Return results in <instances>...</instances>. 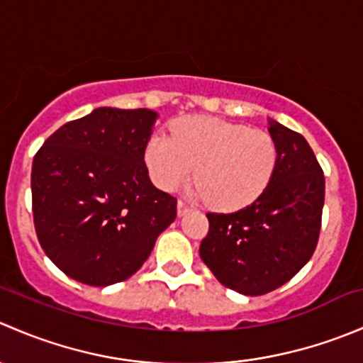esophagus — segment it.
<instances>
[{
    "mask_svg": "<svg viewBox=\"0 0 363 363\" xmlns=\"http://www.w3.org/2000/svg\"><path fill=\"white\" fill-rule=\"evenodd\" d=\"M186 212H189V205L186 202H182V200H179V202H177V216H184Z\"/></svg>",
    "mask_w": 363,
    "mask_h": 363,
    "instance_id": "1",
    "label": "esophagus"
}]
</instances>
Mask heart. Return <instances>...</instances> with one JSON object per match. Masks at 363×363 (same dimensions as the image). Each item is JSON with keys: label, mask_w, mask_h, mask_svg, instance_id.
Returning a JSON list of instances; mask_svg holds the SVG:
<instances>
[{"label": "heart", "mask_w": 363, "mask_h": 363, "mask_svg": "<svg viewBox=\"0 0 363 363\" xmlns=\"http://www.w3.org/2000/svg\"><path fill=\"white\" fill-rule=\"evenodd\" d=\"M151 181L174 191L195 168V193L221 212L247 207L265 193L277 167V147L267 131L214 117L174 121L170 138L152 135L144 147Z\"/></svg>", "instance_id": "1"}]
</instances>
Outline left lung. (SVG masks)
Returning <instances> with one entry per match:
<instances>
[{
  "label": "left lung",
  "mask_w": 363,
  "mask_h": 363,
  "mask_svg": "<svg viewBox=\"0 0 363 363\" xmlns=\"http://www.w3.org/2000/svg\"><path fill=\"white\" fill-rule=\"evenodd\" d=\"M277 167L258 200L232 214L208 212L200 256L223 286L242 295L274 291L291 279L316 250L325 177L306 138L270 121Z\"/></svg>",
  "instance_id": "obj_1"
}]
</instances>
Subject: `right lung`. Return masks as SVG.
Here are the masks:
<instances>
[{"instance_id": "obj_1", "label": "right lung", "mask_w": 363, "mask_h": 363, "mask_svg": "<svg viewBox=\"0 0 363 363\" xmlns=\"http://www.w3.org/2000/svg\"><path fill=\"white\" fill-rule=\"evenodd\" d=\"M158 113L100 107L54 131L31 168L33 221L68 277L108 286L133 276L177 216L144 163Z\"/></svg>"}]
</instances>
